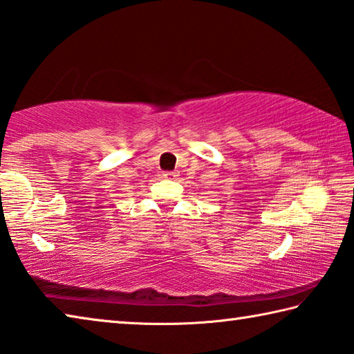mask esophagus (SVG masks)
<instances>
[{"instance_id": "1", "label": "esophagus", "mask_w": 354, "mask_h": 354, "mask_svg": "<svg viewBox=\"0 0 354 354\" xmlns=\"http://www.w3.org/2000/svg\"><path fill=\"white\" fill-rule=\"evenodd\" d=\"M178 176V172L177 171H167V172H165L163 174V177L165 178H176Z\"/></svg>"}]
</instances>
